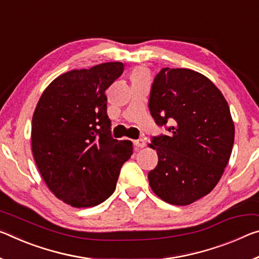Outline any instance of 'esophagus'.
Returning a JSON list of instances; mask_svg holds the SVG:
<instances>
[{
  "label": "esophagus",
  "instance_id": "34e87169",
  "mask_svg": "<svg viewBox=\"0 0 259 259\" xmlns=\"http://www.w3.org/2000/svg\"><path fill=\"white\" fill-rule=\"evenodd\" d=\"M134 144H135V146L137 147V149H143V147H145V141L144 139H137V141H135L134 142Z\"/></svg>",
  "mask_w": 259,
  "mask_h": 259
}]
</instances>
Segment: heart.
Segmentation results:
<instances>
[{"label": "heart", "mask_w": 259, "mask_h": 259, "mask_svg": "<svg viewBox=\"0 0 259 259\" xmlns=\"http://www.w3.org/2000/svg\"><path fill=\"white\" fill-rule=\"evenodd\" d=\"M147 71L145 70V69L143 68H137L135 69V70L133 71V75H131V77H133V80H137V79H147Z\"/></svg>", "instance_id": "obj_1"}]
</instances>
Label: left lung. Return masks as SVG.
<instances>
[{"label": "left lung", "instance_id": "8db88e82", "mask_svg": "<svg viewBox=\"0 0 259 259\" xmlns=\"http://www.w3.org/2000/svg\"><path fill=\"white\" fill-rule=\"evenodd\" d=\"M149 108L168 135L152 138L158 165L149 173L155 195L189 205L214 189L231 158L235 128L220 90L190 69L163 68L151 88Z\"/></svg>", "mask_w": 259, "mask_h": 259}]
</instances>
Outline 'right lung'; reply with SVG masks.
<instances>
[{
  "instance_id": "add662e5",
  "label": "right lung",
  "mask_w": 259,
  "mask_h": 259,
  "mask_svg": "<svg viewBox=\"0 0 259 259\" xmlns=\"http://www.w3.org/2000/svg\"><path fill=\"white\" fill-rule=\"evenodd\" d=\"M122 62L71 70L47 86L32 118V152L53 194L73 207H92L113 194L133 143L110 134L106 90Z\"/></svg>"
}]
</instances>
